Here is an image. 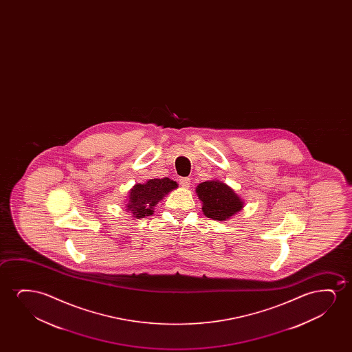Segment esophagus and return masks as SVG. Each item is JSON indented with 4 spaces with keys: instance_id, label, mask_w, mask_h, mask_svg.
<instances>
[{
    "instance_id": "esophagus-1",
    "label": "esophagus",
    "mask_w": 352,
    "mask_h": 352,
    "mask_svg": "<svg viewBox=\"0 0 352 352\" xmlns=\"http://www.w3.org/2000/svg\"><path fill=\"white\" fill-rule=\"evenodd\" d=\"M179 184L183 186V188H190V185H191V182H190V179L188 178H182L179 179Z\"/></svg>"
}]
</instances>
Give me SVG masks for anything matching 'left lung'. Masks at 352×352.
<instances>
[{
  "instance_id": "1",
  "label": "left lung",
  "mask_w": 352,
  "mask_h": 352,
  "mask_svg": "<svg viewBox=\"0 0 352 352\" xmlns=\"http://www.w3.org/2000/svg\"><path fill=\"white\" fill-rule=\"evenodd\" d=\"M196 193L202 202L203 214L212 220L226 221L244 208L241 196L231 186L217 179L198 184Z\"/></svg>"
}]
</instances>
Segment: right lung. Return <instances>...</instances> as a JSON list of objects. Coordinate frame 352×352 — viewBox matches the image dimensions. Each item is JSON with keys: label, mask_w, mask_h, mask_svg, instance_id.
Instances as JSON below:
<instances>
[{"label": "right lung", "mask_w": 352, "mask_h": 352, "mask_svg": "<svg viewBox=\"0 0 352 352\" xmlns=\"http://www.w3.org/2000/svg\"><path fill=\"white\" fill-rule=\"evenodd\" d=\"M178 188L172 179H149L146 183L135 184L129 191L125 208L135 219L150 217L154 214L155 206L162 201L166 195Z\"/></svg>", "instance_id": "add662e5"}]
</instances>
